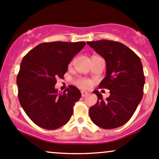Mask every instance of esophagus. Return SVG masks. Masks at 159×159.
Instances as JSON below:
<instances>
[{"label": "esophagus", "instance_id": "obj_1", "mask_svg": "<svg viewBox=\"0 0 159 159\" xmlns=\"http://www.w3.org/2000/svg\"><path fill=\"white\" fill-rule=\"evenodd\" d=\"M87 95H88V93L87 92H85V91H81L82 97H85V96H87Z\"/></svg>", "mask_w": 159, "mask_h": 159}]
</instances>
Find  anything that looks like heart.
I'll return each mask as SVG.
<instances>
[{
	"label": "heart",
	"instance_id": "b5f03b06",
	"mask_svg": "<svg viewBox=\"0 0 159 159\" xmlns=\"http://www.w3.org/2000/svg\"><path fill=\"white\" fill-rule=\"evenodd\" d=\"M75 84L78 86V87H80L81 88H83V89L90 88L91 85H92V82H91L90 80L86 79V78H78V79L75 81Z\"/></svg>",
	"mask_w": 159,
	"mask_h": 159
}]
</instances>
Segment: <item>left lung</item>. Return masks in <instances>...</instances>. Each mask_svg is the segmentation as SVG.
<instances>
[{"mask_svg":"<svg viewBox=\"0 0 159 159\" xmlns=\"http://www.w3.org/2000/svg\"><path fill=\"white\" fill-rule=\"evenodd\" d=\"M106 63V76L99 88L110 90L103 99L98 90L97 102L90 107L89 115L93 123L105 129L118 128L126 123L143 98L145 83L140 59L123 43L111 40L87 42Z\"/></svg>","mask_w":159,"mask_h":159,"instance_id":"8db88e82","label":"left lung"}]
</instances>
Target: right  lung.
Instances as JSON below:
<instances>
[{"mask_svg":"<svg viewBox=\"0 0 159 159\" xmlns=\"http://www.w3.org/2000/svg\"><path fill=\"white\" fill-rule=\"evenodd\" d=\"M85 45V42L41 43L24 57L16 81L19 100L28 117L39 127L52 130L70 120L81 92L70 85L60 93L54 86Z\"/></svg>","mask_w":159,"mask_h":159,"instance_id":"right-lung-1","label":"right lung"}]
</instances>
